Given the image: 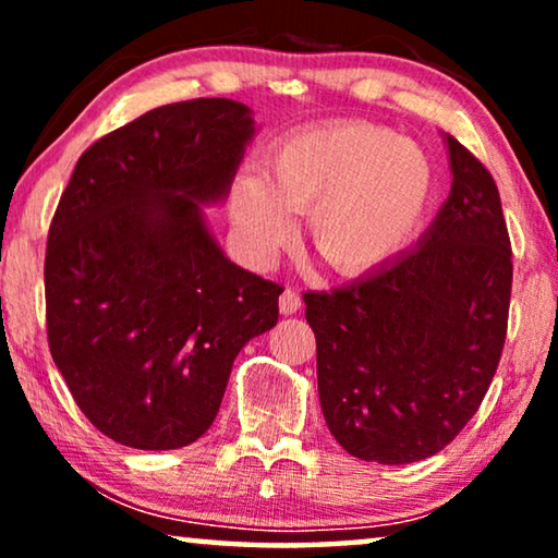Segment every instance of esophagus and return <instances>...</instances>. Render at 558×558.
<instances>
[{
	"label": "esophagus",
	"instance_id": "esophagus-1",
	"mask_svg": "<svg viewBox=\"0 0 558 558\" xmlns=\"http://www.w3.org/2000/svg\"><path fill=\"white\" fill-rule=\"evenodd\" d=\"M302 307V296H300V292H296V289H292V287H287L284 292H281V296H279V310H281V315H294L296 310Z\"/></svg>",
	"mask_w": 558,
	"mask_h": 558
}]
</instances>
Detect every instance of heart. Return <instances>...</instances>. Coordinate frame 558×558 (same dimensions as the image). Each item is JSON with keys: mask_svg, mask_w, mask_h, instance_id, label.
<instances>
[{"mask_svg": "<svg viewBox=\"0 0 558 558\" xmlns=\"http://www.w3.org/2000/svg\"><path fill=\"white\" fill-rule=\"evenodd\" d=\"M437 172L418 144L371 121H332L274 144L266 174L231 185V216L258 258L292 239V213H310L312 251L357 277L411 241L434 201Z\"/></svg>", "mask_w": 558, "mask_h": 558, "instance_id": "b5f03b06", "label": "heart"}]
</instances>
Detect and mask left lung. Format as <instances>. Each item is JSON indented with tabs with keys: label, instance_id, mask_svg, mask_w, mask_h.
<instances>
[{
	"label": "left lung",
	"instance_id": "8db88e82",
	"mask_svg": "<svg viewBox=\"0 0 558 558\" xmlns=\"http://www.w3.org/2000/svg\"><path fill=\"white\" fill-rule=\"evenodd\" d=\"M452 193L418 246L332 289L304 292L327 429L361 460L409 464L475 416L508 332L513 251L485 165L447 136Z\"/></svg>",
	"mask_w": 558,
	"mask_h": 558
}]
</instances>
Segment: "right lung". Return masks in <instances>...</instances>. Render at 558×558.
Returning a JSON list of instances; mask_svg holds the SVG:
<instances>
[{"instance_id":"1","label":"right lung","mask_w":558,"mask_h":558,"mask_svg":"<svg viewBox=\"0 0 558 558\" xmlns=\"http://www.w3.org/2000/svg\"><path fill=\"white\" fill-rule=\"evenodd\" d=\"M248 106H159L83 151L45 251L48 345L90 424L134 449L210 429L235 355L279 319L284 287L223 256L201 203L231 190Z\"/></svg>"}]
</instances>
